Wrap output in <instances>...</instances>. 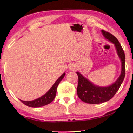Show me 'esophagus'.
<instances>
[{
	"mask_svg": "<svg viewBox=\"0 0 133 133\" xmlns=\"http://www.w3.org/2000/svg\"><path fill=\"white\" fill-rule=\"evenodd\" d=\"M69 70L70 71H76L77 70V66L75 64H71L69 67Z\"/></svg>",
	"mask_w": 133,
	"mask_h": 133,
	"instance_id": "1",
	"label": "esophagus"
}]
</instances>
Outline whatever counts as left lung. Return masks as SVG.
Returning <instances> with one entry per match:
<instances>
[{"mask_svg":"<svg viewBox=\"0 0 133 133\" xmlns=\"http://www.w3.org/2000/svg\"><path fill=\"white\" fill-rule=\"evenodd\" d=\"M101 31L105 39L114 45L117 54L121 61V73L116 82L111 85L107 86H99L93 84L79 72H76L78 78L77 88V95L83 102L89 104H100L110 100L118 90L125 77V58L122 47L116 37L111 33L103 30Z\"/></svg>","mask_w":133,"mask_h":133,"instance_id":"obj_1","label":"left lung"}]
</instances>
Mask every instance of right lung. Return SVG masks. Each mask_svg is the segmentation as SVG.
Returning <instances> with one entry per match:
<instances>
[{
    "instance_id": "add662e5",
    "label": "right lung",
    "mask_w": 133,
    "mask_h": 133,
    "mask_svg": "<svg viewBox=\"0 0 133 133\" xmlns=\"http://www.w3.org/2000/svg\"><path fill=\"white\" fill-rule=\"evenodd\" d=\"M66 73H63L62 75L60 76L58 78V79L56 81L55 83H54L53 85L51 87V88L49 90L47 93H45L44 95L38 98L35 99L34 100L31 101H23L21 100V102L26 105L31 107H39L42 106H44L47 104H50L55 98L56 91H57V87L58 84L62 81L63 78H64Z\"/></svg>"
}]
</instances>
